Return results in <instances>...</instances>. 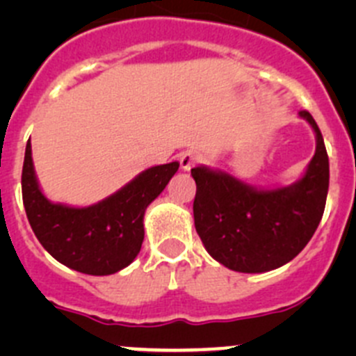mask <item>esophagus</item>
<instances>
[{
    "mask_svg": "<svg viewBox=\"0 0 356 356\" xmlns=\"http://www.w3.org/2000/svg\"><path fill=\"white\" fill-rule=\"evenodd\" d=\"M198 161H200V156L193 152H186L179 156V163H181L182 170H191Z\"/></svg>",
    "mask_w": 356,
    "mask_h": 356,
    "instance_id": "obj_1",
    "label": "esophagus"
}]
</instances>
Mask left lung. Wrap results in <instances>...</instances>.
<instances>
[{
	"label": "left lung",
	"mask_w": 356,
	"mask_h": 356,
	"mask_svg": "<svg viewBox=\"0 0 356 356\" xmlns=\"http://www.w3.org/2000/svg\"><path fill=\"white\" fill-rule=\"evenodd\" d=\"M300 117L317 139L307 172L294 184L258 189L208 167L191 168L196 182L195 227L211 258L245 274L274 270L293 260L317 231L329 189V156L317 122Z\"/></svg>",
	"instance_id": "1"
}]
</instances>
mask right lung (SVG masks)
<instances>
[{
  "label": "right lung",
  "mask_w": 356,
  "mask_h": 356,
  "mask_svg": "<svg viewBox=\"0 0 356 356\" xmlns=\"http://www.w3.org/2000/svg\"><path fill=\"white\" fill-rule=\"evenodd\" d=\"M179 161L156 165L91 207L51 203L39 188L31 141L25 146L22 198L29 224L60 264L89 275H110L132 264L145 239V211L177 172Z\"/></svg>",
  "instance_id": "1"
}]
</instances>
